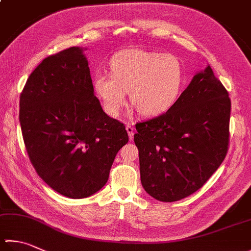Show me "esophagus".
Here are the masks:
<instances>
[{
  "instance_id": "esophagus-1",
  "label": "esophagus",
  "mask_w": 251,
  "mask_h": 251,
  "mask_svg": "<svg viewBox=\"0 0 251 251\" xmlns=\"http://www.w3.org/2000/svg\"><path fill=\"white\" fill-rule=\"evenodd\" d=\"M126 129L127 134H129V139L132 141V140H133V138H134V127L132 126L131 125H126Z\"/></svg>"
}]
</instances>
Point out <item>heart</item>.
<instances>
[{
  "instance_id": "1",
  "label": "heart",
  "mask_w": 251,
  "mask_h": 251,
  "mask_svg": "<svg viewBox=\"0 0 251 251\" xmlns=\"http://www.w3.org/2000/svg\"><path fill=\"white\" fill-rule=\"evenodd\" d=\"M110 75L97 73L94 89L108 115L117 117L126 100H130L141 115H162L177 100L182 83V68L172 54L125 49L110 59Z\"/></svg>"
}]
</instances>
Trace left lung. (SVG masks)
Returning <instances> with one entry per match:
<instances>
[{"mask_svg":"<svg viewBox=\"0 0 251 251\" xmlns=\"http://www.w3.org/2000/svg\"><path fill=\"white\" fill-rule=\"evenodd\" d=\"M228 96L207 65L166 112L135 125L141 182L151 197L181 200L220 167L229 143Z\"/></svg>","mask_w":251,"mask_h":251,"instance_id":"1","label":"left lung"}]
</instances>
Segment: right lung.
I'll return each instance as SVG.
<instances>
[{
    "mask_svg": "<svg viewBox=\"0 0 251 251\" xmlns=\"http://www.w3.org/2000/svg\"><path fill=\"white\" fill-rule=\"evenodd\" d=\"M24 143L35 170L60 195L82 199L105 186L126 126L102 110L79 47L47 56L20 98Z\"/></svg>",
    "mask_w": 251,
    "mask_h": 251,
    "instance_id": "1",
    "label": "right lung"
}]
</instances>
